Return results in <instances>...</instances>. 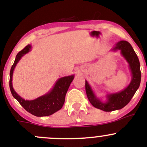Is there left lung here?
<instances>
[{
  "mask_svg": "<svg viewBox=\"0 0 147 147\" xmlns=\"http://www.w3.org/2000/svg\"><path fill=\"white\" fill-rule=\"evenodd\" d=\"M117 50L121 51V54L129 63L132 75L131 82L127 87L119 92L107 94V100L105 102H102L96 97L90 84L87 81H85V90L89 101L94 107L105 112H112L125 107L131 100L140 85V63L133 47L127 41L121 40L117 42L112 49V50L115 51Z\"/></svg>",
  "mask_w": 147,
  "mask_h": 147,
  "instance_id": "8db88e82",
  "label": "left lung"
}]
</instances>
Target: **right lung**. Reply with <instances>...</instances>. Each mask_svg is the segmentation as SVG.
Masks as SVG:
<instances>
[{
    "label": "right lung",
    "instance_id": "obj_1",
    "mask_svg": "<svg viewBox=\"0 0 147 147\" xmlns=\"http://www.w3.org/2000/svg\"><path fill=\"white\" fill-rule=\"evenodd\" d=\"M31 46L28 45L24 49L17 54L14 63L12 65L10 72V90L15 99L18 101L21 106L28 112L36 117H45L51 115L60 110L63 107L65 102V98L68 88L74 79V75L63 77L57 81L50 92L43 96L33 100H26L22 98L15 92L13 88L12 80L13 73L16 65L22 57L28 53Z\"/></svg>",
    "mask_w": 147,
    "mask_h": 147
}]
</instances>
